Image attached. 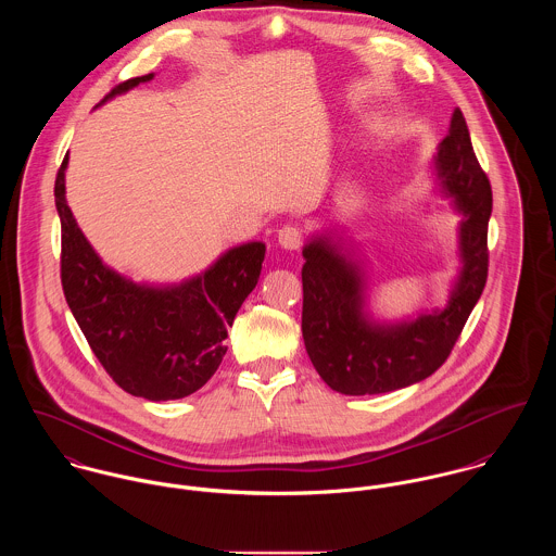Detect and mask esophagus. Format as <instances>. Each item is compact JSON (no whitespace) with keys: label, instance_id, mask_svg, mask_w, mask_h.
I'll return each instance as SVG.
<instances>
[{"label":"esophagus","instance_id":"esophagus-1","mask_svg":"<svg viewBox=\"0 0 556 556\" xmlns=\"http://www.w3.org/2000/svg\"><path fill=\"white\" fill-rule=\"evenodd\" d=\"M278 243L285 248V250H300L304 238H302V231L298 227H282L278 231Z\"/></svg>","mask_w":556,"mask_h":556}]
</instances>
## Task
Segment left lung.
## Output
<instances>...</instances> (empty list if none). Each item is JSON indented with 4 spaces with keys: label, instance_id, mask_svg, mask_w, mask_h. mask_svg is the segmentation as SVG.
Instances as JSON below:
<instances>
[{
    "label": "left lung",
    "instance_id": "left-lung-1",
    "mask_svg": "<svg viewBox=\"0 0 556 556\" xmlns=\"http://www.w3.org/2000/svg\"><path fill=\"white\" fill-rule=\"evenodd\" d=\"M439 188L463 214V269L443 311L404 323H377L366 313L364 274L342 254L340 239L313 238L302 250V333L320 379L346 396L386 394L424 381L450 357L488 278L492 188L471 146L460 109L434 156Z\"/></svg>",
    "mask_w": 556,
    "mask_h": 556
}]
</instances>
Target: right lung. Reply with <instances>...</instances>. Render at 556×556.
<instances>
[{"label":"right lung","instance_id":"obj_1","mask_svg":"<svg viewBox=\"0 0 556 556\" xmlns=\"http://www.w3.org/2000/svg\"><path fill=\"white\" fill-rule=\"evenodd\" d=\"M152 79L124 80L104 100ZM66 166L68 154L55 177L62 287L93 355L132 396L164 402L194 394L227 353V329L258 282L265 243L236 245L181 285H137L106 267L83 236L66 203Z\"/></svg>","mask_w":556,"mask_h":556}]
</instances>
